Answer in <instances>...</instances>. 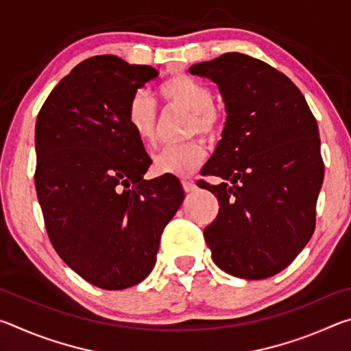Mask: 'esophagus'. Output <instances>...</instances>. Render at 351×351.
<instances>
[{"instance_id": "obj_1", "label": "esophagus", "mask_w": 351, "mask_h": 351, "mask_svg": "<svg viewBox=\"0 0 351 351\" xmlns=\"http://www.w3.org/2000/svg\"><path fill=\"white\" fill-rule=\"evenodd\" d=\"M182 189L186 190L187 193L195 192V190H197V184H195L193 181H190V180H182Z\"/></svg>"}]
</instances>
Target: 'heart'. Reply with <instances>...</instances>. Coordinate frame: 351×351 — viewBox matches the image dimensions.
<instances>
[{
    "instance_id": "b5f03b06",
    "label": "heart",
    "mask_w": 351,
    "mask_h": 351,
    "mask_svg": "<svg viewBox=\"0 0 351 351\" xmlns=\"http://www.w3.org/2000/svg\"><path fill=\"white\" fill-rule=\"evenodd\" d=\"M161 96L167 102L192 111L189 132L215 136L221 128V116L213 102V94L206 83L193 77L180 74L164 82L159 88ZM127 122L138 139L152 142L156 128V106L145 90H138L130 99L127 106ZM206 150L199 141H190L181 145L164 147L153 158V171L156 175L190 176L203 164Z\"/></svg>"
}]
</instances>
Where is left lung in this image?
I'll use <instances>...</instances> for the list:
<instances>
[{
  "instance_id": "obj_1",
  "label": "left lung",
  "mask_w": 351,
  "mask_h": 351,
  "mask_svg": "<svg viewBox=\"0 0 351 351\" xmlns=\"http://www.w3.org/2000/svg\"><path fill=\"white\" fill-rule=\"evenodd\" d=\"M221 93L226 122L198 186L219 210L204 239L219 269L247 280L277 274L306 246L324 181L317 122L280 71L240 52L189 68Z\"/></svg>"
}]
</instances>
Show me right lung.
Here are the masks:
<instances>
[{"label": "right lung", "instance_id": "add662e5", "mask_svg": "<svg viewBox=\"0 0 351 351\" xmlns=\"http://www.w3.org/2000/svg\"><path fill=\"white\" fill-rule=\"evenodd\" d=\"M147 64L99 56L71 71L35 123V189L60 258L94 287L125 289L150 274L159 240L184 199L180 180H144L152 159L127 122Z\"/></svg>", "mask_w": 351, "mask_h": 351}]
</instances>
